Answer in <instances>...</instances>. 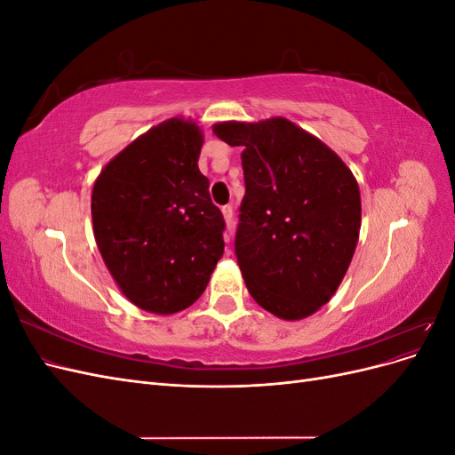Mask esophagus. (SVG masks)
I'll list each match as a JSON object with an SVG mask.
<instances>
[{
	"instance_id": "1",
	"label": "esophagus",
	"mask_w": 455,
	"mask_h": 455,
	"mask_svg": "<svg viewBox=\"0 0 455 455\" xmlns=\"http://www.w3.org/2000/svg\"><path fill=\"white\" fill-rule=\"evenodd\" d=\"M222 214H224L226 226H228V233L224 235V239H226V243H229V239H231V228H233V206H229V204L222 206Z\"/></svg>"
}]
</instances>
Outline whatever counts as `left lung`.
<instances>
[{
  "mask_svg": "<svg viewBox=\"0 0 455 455\" xmlns=\"http://www.w3.org/2000/svg\"><path fill=\"white\" fill-rule=\"evenodd\" d=\"M212 131L244 148L235 254L246 288L279 319L313 315L338 291L359 241L361 191L353 172L284 117L216 123Z\"/></svg>",
  "mask_w": 455,
  "mask_h": 455,
  "instance_id": "obj_1",
  "label": "left lung"
}]
</instances>
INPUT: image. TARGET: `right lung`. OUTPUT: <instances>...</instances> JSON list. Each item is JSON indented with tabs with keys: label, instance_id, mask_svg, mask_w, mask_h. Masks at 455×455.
<instances>
[{
	"label": "right lung",
	"instance_id": "obj_1",
	"mask_svg": "<svg viewBox=\"0 0 455 455\" xmlns=\"http://www.w3.org/2000/svg\"><path fill=\"white\" fill-rule=\"evenodd\" d=\"M203 132L172 117L109 161L92 188L94 239L136 307L171 315L204 292L224 254V216L197 161Z\"/></svg>",
	"mask_w": 455,
	"mask_h": 455
}]
</instances>
